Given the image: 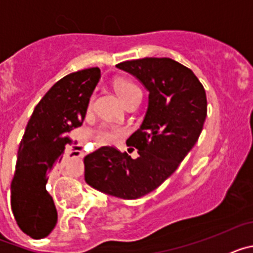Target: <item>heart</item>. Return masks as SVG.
Here are the masks:
<instances>
[{
  "label": "heart",
  "mask_w": 253,
  "mask_h": 253,
  "mask_svg": "<svg viewBox=\"0 0 253 253\" xmlns=\"http://www.w3.org/2000/svg\"><path fill=\"white\" fill-rule=\"evenodd\" d=\"M115 90L118 95L120 96V99L123 101H128L129 99L134 97L137 95H142L140 88L135 84L128 80H119L115 84ZM92 101V100H91ZM88 106H91V102ZM119 135V130L115 128H109V126H101L99 130L96 131V138L99 139L100 143H110L115 140V138Z\"/></svg>",
  "instance_id": "obj_1"
}]
</instances>
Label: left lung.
<instances>
[{
    "label": "left lung",
    "instance_id": "obj_1",
    "mask_svg": "<svg viewBox=\"0 0 253 253\" xmlns=\"http://www.w3.org/2000/svg\"><path fill=\"white\" fill-rule=\"evenodd\" d=\"M148 90L142 125L126 140L138 149L101 147L84 157V180L93 189L120 199H138L163 184L187 156L204 126L207 95L187 67L171 58H143L116 64Z\"/></svg>",
    "mask_w": 253,
    "mask_h": 253
}]
</instances>
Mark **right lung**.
Masks as SVG:
<instances>
[{"label": "right lung", "instance_id": "1", "mask_svg": "<svg viewBox=\"0 0 253 253\" xmlns=\"http://www.w3.org/2000/svg\"><path fill=\"white\" fill-rule=\"evenodd\" d=\"M100 77L97 67L67 75L40 100L29 120L11 182V208L20 229L34 240L48 236L57 224L46 182L71 142L67 134L84 123Z\"/></svg>", "mask_w": 253, "mask_h": 253}]
</instances>
